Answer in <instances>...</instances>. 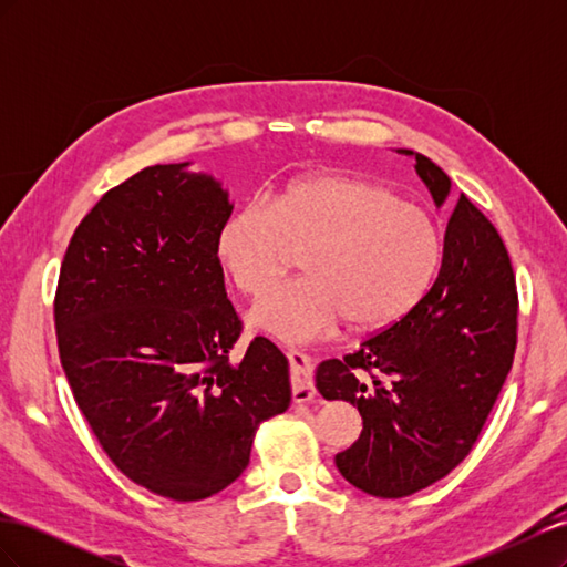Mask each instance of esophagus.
<instances>
[{
	"label": "esophagus",
	"instance_id": "1",
	"mask_svg": "<svg viewBox=\"0 0 567 567\" xmlns=\"http://www.w3.org/2000/svg\"><path fill=\"white\" fill-rule=\"evenodd\" d=\"M290 390H293V402L302 404L315 400V383H312V357L300 350H290Z\"/></svg>",
	"mask_w": 567,
	"mask_h": 567
}]
</instances>
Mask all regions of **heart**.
Returning <instances> with one entry per match:
<instances>
[{
	"mask_svg": "<svg viewBox=\"0 0 567 567\" xmlns=\"http://www.w3.org/2000/svg\"><path fill=\"white\" fill-rule=\"evenodd\" d=\"M433 215L390 188L340 173L288 182L265 203L234 210L215 234V257L248 298L267 293L302 256L307 279L274 288L250 323L284 340H310L340 321L381 333L431 290L442 262Z\"/></svg>",
	"mask_w": 567,
	"mask_h": 567,
	"instance_id": "b5f03b06",
	"label": "heart"
}]
</instances>
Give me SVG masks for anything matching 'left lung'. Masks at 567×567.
<instances>
[{
	"label": "left lung",
	"mask_w": 567,
	"mask_h": 567,
	"mask_svg": "<svg viewBox=\"0 0 567 567\" xmlns=\"http://www.w3.org/2000/svg\"><path fill=\"white\" fill-rule=\"evenodd\" d=\"M414 156L440 208L452 182L431 158ZM516 340L518 290L506 246L461 196L425 298L352 354L317 367L323 400L350 402L364 423L352 447L336 454L340 475L371 496L402 499L452 473L499 398Z\"/></svg>",
	"instance_id": "1"
}]
</instances>
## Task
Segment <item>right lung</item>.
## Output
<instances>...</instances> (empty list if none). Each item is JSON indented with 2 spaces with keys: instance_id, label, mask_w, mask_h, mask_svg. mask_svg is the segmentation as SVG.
<instances>
[{
  "instance_id": "1",
  "label": "right lung",
  "mask_w": 567,
  "mask_h": 567,
  "mask_svg": "<svg viewBox=\"0 0 567 567\" xmlns=\"http://www.w3.org/2000/svg\"><path fill=\"white\" fill-rule=\"evenodd\" d=\"M188 163L151 165L104 194L68 244L54 300L61 367L92 433L132 483L208 499L290 404L288 359L257 336L231 350L215 234L234 205Z\"/></svg>"
}]
</instances>
